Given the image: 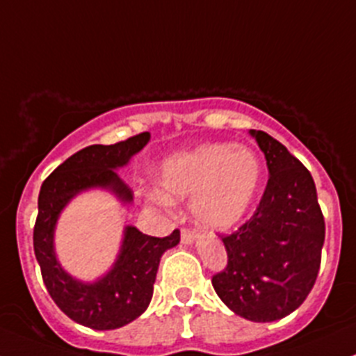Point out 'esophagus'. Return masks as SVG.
I'll use <instances>...</instances> for the list:
<instances>
[{
  "label": "esophagus",
  "instance_id": "34e87169",
  "mask_svg": "<svg viewBox=\"0 0 356 356\" xmlns=\"http://www.w3.org/2000/svg\"><path fill=\"white\" fill-rule=\"evenodd\" d=\"M195 239H196V232L195 231H191V229H188V227H182L181 241L184 243V245H191Z\"/></svg>",
  "mask_w": 356,
  "mask_h": 356
}]
</instances>
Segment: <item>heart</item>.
I'll return each mask as SVG.
<instances>
[{
    "mask_svg": "<svg viewBox=\"0 0 356 356\" xmlns=\"http://www.w3.org/2000/svg\"><path fill=\"white\" fill-rule=\"evenodd\" d=\"M161 193L153 200L191 198L193 213L208 229H231L248 213L261 182L260 158L229 143H210L163 161L158 174Z\"/></svg>",
    "mask_w": 356,
    "mask_h": 356,
    "instance_id": "heart-1",
    "label": "heart"
}]
</instances>
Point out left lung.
<instances>
[{"label":"left lung","instance_id":"obj_1","mask_svg":"<svg viewBox=\"0 0 356 356\" xmlns=\"http://www.w3.org/2000/svg\"><path fill=\"white\" fill-rule=\"evenodd\" d=\"M251 136L267 160L268 181L250 220L222 236L227 265L211 284L239 317L272 322L296 310L314 288L325 222L308 168L267 132Z\"/></svg>","mask_w":356,"mask_h":356}]
</instances>
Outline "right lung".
<instances>
[{"label": "right lung", "instance_id": "right-lung-1", "mask_svg": "<svg viewBox=\"0 0 356 356\" xmlns=\"http://www.w3.org/2000/svg\"><path fill=\"white\" fill-rule=\"evenodd\" d=\"M148 141V132H141L115 145L88 146L58 165L39 191L34 253L42 281L67 317L96 331L124 327L148 308L161 254L181 241V231L175 229L170 236L155 238L131 225L125 227L113 268L95 284H82L60 267L53 250V232L63 207L84 189L108 188L122 201H132L131 189L113 168L127 163Z\"/></svg>", "mask_w": 356, "mask_h": 356}]
</instances>
